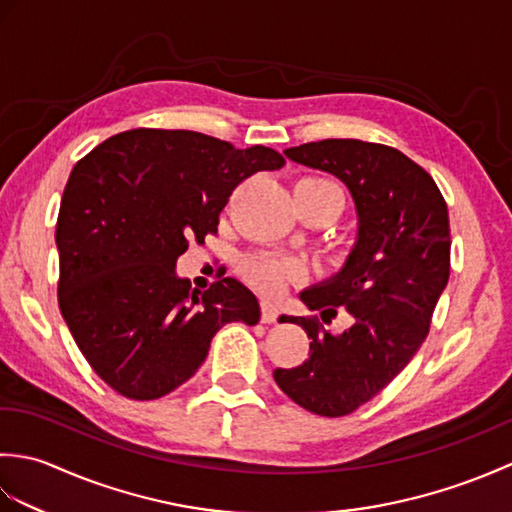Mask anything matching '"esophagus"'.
Instances as JSON below:
<instances>
[{
  "label": "esophagus",
  "instance_id": "esophagus-1",
  "mask_svg": "<svg viewBox=\"0 0 512 512\" xmlns=\"http://www.w3.org/2000/svg\"><path fill=\"white\" fill-rule=\"evenodd\" d=\"M279 317V308L273 301H262V323H275Z\"/></svg>",
  "mask_w": 512,
  "mask_h": 512
}]
</instances>
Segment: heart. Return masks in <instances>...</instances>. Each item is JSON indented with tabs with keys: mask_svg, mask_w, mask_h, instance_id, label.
Listing matches in <instances>:
<instances>
[{
	"mask_svg": "<svg viewBox=\"0 0 512 512\" xmlns=\"http://www.w3.org/2000/svg\"><path fill=\"white\" fill-rule=\"evenodd\" d=\"M295 189L308 193V198L332 204L336 213L341 211L343 193L332 180L325 178H301ZM301 273V266L297 262H288L275 255H253L244 262V275L257 290L266 292V295H277V292L288 284V279L297 277Z\"/></svg>",
	"mask_w": 512,
	"mask_h": 512,
	"instance_id": "b5f03b06",
	"label": "heart"
}]
</instances>
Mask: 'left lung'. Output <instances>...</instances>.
<instances>
[{"mask_svg": "<svg viewBox=\"0 0 512 512\" xmlns=\"http://www.w3.org/2000/svg\"><path fill=\"white\" fill-rule=\"evenodd\" d=\"M284 154L339 178L356 209V239L339 273L299 292L323 321L343 308L352 325L332 334L281 314L279 323L301 325L312 343L303 365L273 372L299 407L339 418L389 385L427 339L449 281V211L429 173L394 147L328 138Z\"/></svg>", "mask_w": 512, "mask_h": 512, "instance_id": "left-lung-1", "label": "left lung"}]
</instances>
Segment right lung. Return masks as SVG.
I'll return each mask as SVG.
<instances>
[{
	"mask_svg": "<svg viewBox=\"0 0 512 512\" xmlns=\"http://www.w3.org/2000/svg\"><path fill=\"white\" fill-rule=\"evenodd\" d=\"M286 160L187 129H132L94 147L63 189L59 308L85 361L118 394L156 400L198 372L226 323L259 303L226 277L198 292L176 273L189 239L215 233L239 182Z\"/></svg>",
	"mask_w": 512,
	"mask_h": 512,
	"instance_id": "1",
	"label": "right lung"
}]
</instances>
